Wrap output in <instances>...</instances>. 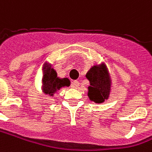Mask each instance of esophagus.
<instances>
[{"mask_svg":"<svg viewBox=\"0 0 152 152\" xmlns=\"http://www.w3.org/2000/svg\"><path fill=\"white\" fill-rule=\"evenodd\" d=\"M80 86V82L78 81V80H74L72 82V87H73V88H78V87Z\"/></svg>","mask_w":152,"mask_h":152,"instance_id":"1","label":"esophagus"}]
</instances>
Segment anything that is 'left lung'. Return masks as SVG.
Here are the masks:
<instances>
[{
  "mask_svg": "<svg viewBox=\"0 0 152 152\" xmlns=\"http://www.w3.org/2000/svg\"><path fill=\"white\" fill-rule=\"evenodd\" d=\"M87 79L91 86L89 87V96L95 103H101L108 98L109 93V80L104 66H94L87 73Z\"/></svg>",
  "mask_w": 152,
  "mask_h": 152,
  "instance_id": "obj_1",
  "label": "left lung"
}]
</instances>
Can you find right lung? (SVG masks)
<instances>
[{
	"mask_svg": "<svg viewBox=\"0 0 152 152\" xmlns=\"http://www.w3.org/2000/svg\"><path fill=\"white\" fill-rule=\"evenodd\" d=\"M64 86H70V81L67 78L58 79L57 73L53 69L48 68L47 70L43 77V91L45 94L53 95L56 91Z\"/></svg>",
	"mask_w": 152,
	"mask_h": 152,
	"instance_id": "add662e5",
	"label": "right lung"
}]
</instances>
